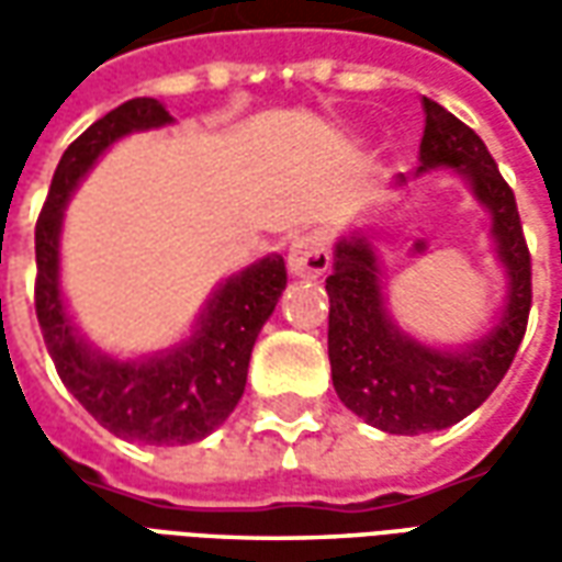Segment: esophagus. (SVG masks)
I'll use <instances>...</instances> for the list:
<instances>
[{
  "label": "esophagus",
  "instance_id": "obj_1",
  "mask_svg": "<svg viewBox=\"0 0 562 562\" xmlns=\"http://www.w3.org/2000/svg\"><path fill=\"white\" fill-rule=\"evenodd\" d=\"M330 268V252L325 240H322V234L310 232L301 234V237H294L292 246H289V270H292L294 277H301V280H316L322 277L325 270Z\"/></svg>",
  "mask_w": 562,
  "mask_h": 562
}]
</instances>
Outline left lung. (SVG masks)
Here are the masks:
<instances>
[{
	"label": "left lung",
	"instance_id": "obj_1",
	"mask_svg": "<svg viewBox=\"0 0 562 562\" xmlns=\"http://www.w3.org/2000/svg\"><path fill=\"white\" fill-rule=\"evenodd\" d=\"M422 177L430 168H454L467 177L475 201L491 213L496 258L506 268L508 292L494 328L463 349H434L391 322L379 280V261L364 234L334 246L325 280L330 297L328 358L334 389L358 418L385 434H427L475 413L515 361L530 316V249L520 228L515 192L508 189L484 140L442 104L424 99ZM406 186V180H397Z\"/></svg>",
	"mask_w": 562,
	"mask_h": 562
}]
</instances>
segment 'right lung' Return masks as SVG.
<instances>
[{"instance_id":"obj_1","label":"right lung","mask_w":562,"mask_h":562,"mask_svg":"<svg viewBox=\"0 0 562 562\" xmlns=\"http://www.w3.org/2000/svg\"><path fill=\"white\" fill-rule=\"evenodd\" d=\"M171 123L173 116L156 99H132L95 120L63 153L35 225V313L56 373L95 422L140 446L198 442L234 413L258 330L289 280L282 256L258 258L213 292L192 337L159 355L123 361L80 337L59 289V232L68 198L111 144Z\"/></svg>"}]
</instances>
